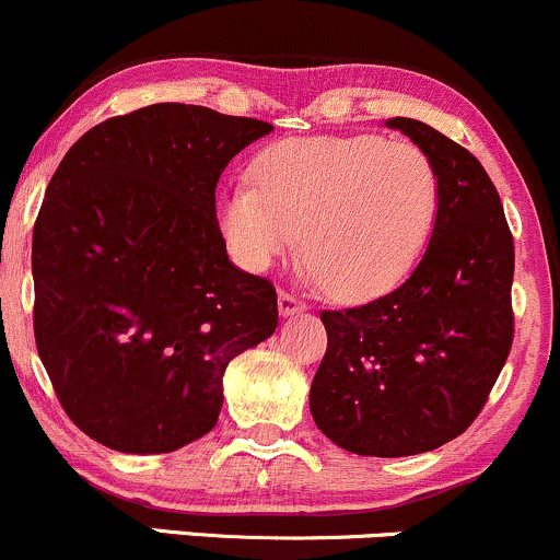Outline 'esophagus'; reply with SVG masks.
Segmentation results:
<instances>
[{
  "instance_id": "34e87169",
  "label": "esophagus",
  "mask_w": 560,
  "mask_h": 560,
  "mask_svg": "<svg viewBox=\"0 0 560 560\" xmlns=\"http://www.w3.org/2000/svg\"><path fill=\"white\" fill-rule=\"evenodd\" d=\"M278 308H280V317H293V314L306 312L308 306L304 304V301L295 299V295L280 291V295H278Z\"/></svg>"
}]
</instances>
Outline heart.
I'll list each match as a JSON object with an SVG mask.
<instances>
[{
	"instance_id": "1",
	"label": "heart",
	"mask_w": 560,
	"mask_h": 560,
	"mask_svg": "<svg viewBox=\"0 0 560 560\" xmlns=\"http://www.w3.org/2000/svg\"><path fill=\"white\" fill-rule=\"evenodd\" d=\"M254 186L217 196V225L248 272L295 254L304 235L312 275L338 299L396 288L430 241L438 173L411 141L295 136L261 149Z\"/></svg>"
}]
</instances>
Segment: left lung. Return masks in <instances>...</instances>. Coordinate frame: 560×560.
<instances>
[{"label": "left lung", "mask_w": 560, "mask_h": 560, "mask_svg": "<svg viewBox=\"0 0 560 560\" xmlns=\"http://www.w3.org/2000/svg\"><path fill=\"white\" fill-rule=\"evenodd\" d=\"M385 125L435 167V228L404 285L322 312L327 353L308 409L340 448L398 458L440 448L482 411L514 338V238L477 156L411 117Z\"/></svg>", "instance_id": "1"}]
</instances>
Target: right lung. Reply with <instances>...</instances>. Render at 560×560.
Masks as SVG:
<instances>
[{"label":"right lung","instance_id":"obj_1","mask_svg":"<svg viewBox=\"0 0 560 560\" xmlns=\"http://www.w3.org/2000/svg\"><path fill=\"white\" fill-rule=\"evenodd\" d=\"M272 125L151 104L72 143L33 228L38 357L59 404L120 453L207 435L222 374L278 327L272 282L230 261L222 170Z\"/></svg>","mask_w":560,"mask_h":560}]
</instances>
